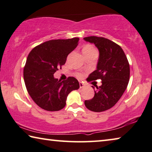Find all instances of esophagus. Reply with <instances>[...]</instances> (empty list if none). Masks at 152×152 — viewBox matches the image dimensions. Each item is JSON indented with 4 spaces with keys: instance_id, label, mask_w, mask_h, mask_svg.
<instances>
[{
    "instance_id": "esophagus-1",
    "label": "esophagus",
    "mask_w": 152,
    "mask_h": 152,
    "mask_svg": "<svg viewBox=\"0 0 152 152\" xmlns=\"http://www.w3.org/2000/svg\"><path fill=\"white\" fill-rule=\"evenodd\" d=\"M84 86H85V85H84L83 83H82V82H79V87H80V88H84Z\"/></svg>"
}]
</instances>
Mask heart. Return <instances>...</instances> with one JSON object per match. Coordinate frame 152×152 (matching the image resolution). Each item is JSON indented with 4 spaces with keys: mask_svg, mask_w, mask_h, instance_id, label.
I'll return each mask as SVG.
<instances>
[{
    "mask_svg": "<svg viewBox=\"0 0 152 152\" xmlns=\"http://www.w3.org/2000/svg\"><path fill=\"white\" fill-rule=\"evenodd\" d=\"M96 51V50L94 48V47L91 45H89V44H88V45H86L83 47V53H91V52H94ZM78 77H81V74L78 73L77 74Z\"/></svg>",
    "mask_w": 152,
    "mask_h": 152,
    "instance_id": "heart-1",
    "label": "heart"
}]
</instances>
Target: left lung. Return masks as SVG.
Masks as SVG:
<instances>
[{"label":"left lung","instance_id":"obj_1","mask_svg":"<svg viewBox=\"0 0 152 152\" xmlns=\"http://www.w3.org/2000/svg\"><path fill=\"white\" fill-rule=\"evenodd\" d=\"M83 39L95 44L99 53L97 69L87 79L102 80V86H96L94 98L86 100L85 105L89 110L103 112L115 105L125 92L130 77V67L123 50L114 42L97 36Z\"/></svg>","mask_w":152,"mask_h":152}]
</instances>
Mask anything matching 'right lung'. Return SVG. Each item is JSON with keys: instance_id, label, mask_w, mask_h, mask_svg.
I'll list each match as a JSON object with an SVG mask.
<instances>
[{"instance_id": "add662e5", "label": "right lung", "mask_w": 152, "mask_h": 152, "mask_svg": "<svg viewBox=\"0 0 152 152\" xmlns=\"http://www.w3.org/2000/svg\"><path fill=\"white\" fill-rule=\"evenodd\" d=\"M79 39H52L36 46L28 54L23 70L25 84L34 102L44 110L63 109L69 94L79 88L73 77L65 81L54 77V73L65 64L69 54L77 46Z\"/></svg>"}]
</instances>
